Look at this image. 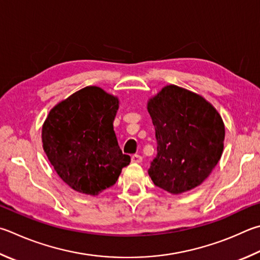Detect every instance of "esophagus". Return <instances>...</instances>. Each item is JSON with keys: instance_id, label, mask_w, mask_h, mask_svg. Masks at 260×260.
<instances>
[{"instance_id": "1", "label": "esophagus", "mask_w": 260, "mask_h": 260, "mask_svg": "<svg viewBox=\"0 0 260 260\" xmlns=\"http://www.w3.org/2000/svg\"><path fill=\"white\" fill-rule=\"evenodd\" d=\"M131 160H132V162H134V164H140L141 161H142V157H141L140 154H133L132 155Z\"/></svg>"}]
</instances>
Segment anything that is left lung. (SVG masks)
<instances>
[{"label": "left lung", "instance_id": "8db88e82", "mask_svg": "<svg viewBox=\"0 0 260 260\" xmlns=\"http://www.w3.org/2000/svg\"><path fill=\"white\" fill-rule=\"evenodd\" d=\"M148 111L157 139V155L148 171L154 185L173 194L200 185L223 153L225 127L218 111L176 85L150 99Z\"/></svg>", "mask_w": 260, "mask_h": 260}]
</instances>
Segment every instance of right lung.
<instances>
[{
	"instance_id": "obj_1",
	"label": "right lung",
	"mask_w": 260,
	"mask_h": 260,
	"mask_svg": "<svg viewBox=\"0 0 260 260\" xmlns=\"http://www.w3.org/2000/svg\"><path fill=\"white\" fill-rule=\"evenodd\" d=\"M119 101L98 86H86L52 108L42 142L54 171L73 190L98 196L114 185L131 157L121 152L114 131Z\"/></svg>"
}]
</instances>
